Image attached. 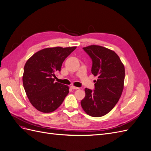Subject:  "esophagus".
Wrapping results in <instances>:
<instances>
[{"mask_svg": "<svg viewBox=\"0 0 151 151\" xmlns=\"http://www.w3.org/2000/svg\"><path fill=\"white\" fill-rule=\"evenodd\" d=\"M70 88H71L72 89H79V88H77V87H75V86H70Z\"/></svg>", "mask_w": 151, "mask_h": 151, "instance_id": "34e87169", "label": "esophagus"}]
</instances>
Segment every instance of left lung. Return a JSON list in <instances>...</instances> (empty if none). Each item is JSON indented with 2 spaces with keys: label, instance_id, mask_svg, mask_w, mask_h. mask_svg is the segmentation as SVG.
I'll return each instance as SVG.
<instances>
[{
  "label": "left lung",
  "instance_id": "8db88e82",
  "mask_svg": "<svg viewBox=\"0 0 151 151\" xmlns=\"http://www.w3.org/2000/svg\"><path fill=\"white\" fill-rule=\"evenodd\" d=\"M92 60L91 72L98 77L94 89L86 88L81 103L84 111L93 117L106 115L115 107L123 89L125 67L118 55L98 45L83 48Z\"/></svg>",
  "mask_w": 151,
  "mask_h": 151
}]
</instances>
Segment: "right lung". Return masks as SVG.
I'll list each match as a JSON object with an SVG mask.
<instances>
[{
  "label": "right lung",
  "instance_id": "add662e5",
  "mask_svg": "<svg viewBox=\"0 0 151 151\" xmlns=\"http://www.w3.org/2000/svg\"><path fill=\"white\" fill-rule=\"evenodd\" d=\"M76 48H47L27 60L22 76L23 86L30 103L38 111L52 112L60 106L69 93L68 86L55 82L65 59Z\"/></svg>",
  "mask_w": 151,
  "mask_h": 151
}]
</instances>
